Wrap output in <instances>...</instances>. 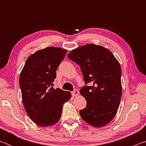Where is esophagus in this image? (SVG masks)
Here are the masks:
<instances>
[{"label": "esophagus", "instance_id": "esophagus-1", "mask_svg": "<svg viewBox=\"0 0 146 146\" xmlns=\"http://www.w3.org/2000/svg\"><path fill=\"white\" fill-rule=\"evenodd\" d=\"M71 94H72V95L73 96V97H76V96H77L79 94V91L78 90H75L71 92Z\"/></svg>", "mask_w": 146, "mask_h": 146}]
</instances>
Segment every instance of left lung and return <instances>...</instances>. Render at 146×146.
Wrapping results in <instances>:
<instances>
[{"label": "left lung", "mask_w": 146, "mask_h": 146, "mask_svg": "<svg viewBox=\"0 0 146 146\" xmlns=\"http://www.w3.org/2000/svg\"><path fill=\"white\" fill-rule=\"evenodd\" d=\"M80 66L86 84L80 93L87 102L81 118L94 127L104 126L117 114L122 96L121 68L113 53L93 44L73 49L68 55Z\"/></svg>", "instance_id": "left-lung-1"}]
</instances>
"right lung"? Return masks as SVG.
Wrapping results in <instances>:
<instances>
[{
	"instance_id": "1",
	"label": "right lung",
	"mask_w": 146,
	"mask_h": 146,
	"mask_svg": "<svg viewBox=\"0 0 146 146\" xmlns=\"http://www.w3.org/2000/svg\"><path fill=\"white\" fill-rule=\"evenodd\" d=\"M67 51L48 47L36 51L27 59L19 78L22 98L29 117L41 127L49 126L61 117L64 103L70 92L52 86L58 66Z\"/></svg>"
}]
</instances>
